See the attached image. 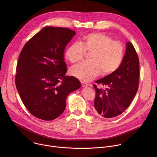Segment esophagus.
I'll return each instance as SVG.
<instances>
[{"mask_svg": "<svg viewBox=\"0 0 157 157\" xmlns=\"http://www.w3.org/2000/svg\"><path fill=\"white\" fill-rule=\"evenodd\" d=\"M81 85L83 87H87L89 85L87 84V83H85V82H81Z\"/></svg>", "mask_w": 157, "mask_h": 157, "instance_id": "34e87169", "label": "esophagus"}]
</instances>
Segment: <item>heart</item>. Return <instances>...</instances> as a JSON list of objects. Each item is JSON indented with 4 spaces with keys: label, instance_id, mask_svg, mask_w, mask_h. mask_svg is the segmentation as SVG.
I'll list each match as a JSON object with an SVG mask.
<instances>
[{
    "label": "heart",
    "instance_id": "1",
    "mask_svg": "<svg viewBox=\"0 0 157 157\" xmlns=\"http://www.w3.org/2000/svg\"><path fill=\"white\" fill-rule=\"evenodd\" d=\"M85 51L92 53L89 63H81L70 69V74L82 82L94 79L101 72L107 75L121 65L124 53L122 44L101 33H92L83 36L82 43H74L68 48L65 56L75 63L82 60Z\"/></svg>",
    "mask_w": 157,
    "mask_h": 157
}]
</instances>
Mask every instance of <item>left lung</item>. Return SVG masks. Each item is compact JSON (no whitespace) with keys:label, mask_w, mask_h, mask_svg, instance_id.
Instances as JSON below:
<instances>
[{"label":"left lung","mask_w":157,"mask_h":157,"mask_svg":"<svg viewBox=\"0 0 157 157\" xmlns=\"http://www.w3.org/2000/svg\"><path fill=\"white\" fill-rule=\"evenodd\" d=\"M139 75L138 55L132 43L127 41L125 55L118 69L96 81L107 87L101 89L94 85L96 92L95 114L107 119L121 114L137 92Z\"/></svg>","instance_id":"1"}]
</instances>
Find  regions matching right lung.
<instances>
[{"label":"right lung","instance_id":"obj_1","mask_svg":"<svg viewBox=\"0 0 157 157\" xmlns=\"http://www.w3.org/2000/svg\"><path fill=\"white\" fill-rule=\"evenodd\" d=\"M76 32L46 27L24 47L17 66L15 84L24 104L35 117L52 121L66 107L68 95L81 87L75 77L65 76L64 52Z\"/></svg>","mask_w":157,"mask_h":157}]
</instances>
